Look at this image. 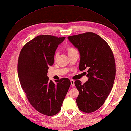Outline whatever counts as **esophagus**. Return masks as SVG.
I'll list each match as a JSON object with an SVG mask.
<instances>
[{
  "label": "esophagus",
  "instance_id": "1",
  "mask_svg": "<svg viewBox=\"0 0 131 131\" xmlns=\"http://www.w3.org/2000/svg\"><path fill=\"white\" fill-rule=\"evenodd\" d=\"M70 84H71V85H72V86H74L75 85L74 80H72V79H71V80H70Z\"/></svg>",
  "mask_w": 131,
  "mask_h": 131
}]
</instances>
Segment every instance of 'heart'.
<instances>
[{
  "label": "heart",
  "mask_w": 131,
  "mask_h": 131,
  "mask_svg": "<svg viewBox=\"0 0 131 131\" xmlns=\"http://www.w3.org/2000/svg\"><path fill=\"white\" fill-rule=\"evenodd\" d=\"M67 51H68V54H69V53H71L75 52V51H76L77 50L72 47H68V48H67ZM56 55H57V53L56 54Z\"/></svg>",
  "instance_id": "obj_1"
}]
</instances>
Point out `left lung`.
Masks as SVG:
<instances>
[{
  "instance_id": "obj_1",
  "label": "left lung",
  "mask_w": 131,
  "mask_h": 131,
  "mask_svg": "<svg viewBox=\"0 0 131 131\" xmlns=\"http://www.w3.org/2000/svg\"><path fill=\"white\" fill-rule=\"evenodd\" d=\"M78 49L80 56L79 69H88V81L81 84L75 81L79 91L76 102L78 108L85 113H92L103 105L113 88L116 67L110 46L98 34L88 32L68 37Z\"/></svg>"
}]
</instances>
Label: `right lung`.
Segmentation results:
<instances>
[{
	"mask_svg": "<svg viewBox=\"0 0 131 131\" xmlns=\"http://www.w3.org/2000/svg\"><path fill=\"white\" fill-rule=\"evenodd\" d=\"M65 39L39 35L23 46L18 57L17 71L22 88L33 108L47 116L60 111L70 86L68 78L54 83L47 76L49 66L53 64L58 45Z\"/></svg>",
	"mask_w": 131,
	"mask_h": 131,
	"instance_id": "1",
	"label": "right lung"
}]
</instances>
